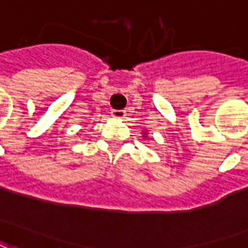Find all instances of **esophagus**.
<instances>
[{"label": "esophagus", "instance_id": "obj_1", "mask_svg": "<svg viewBox=\"0 0 248 248\" xmlns=\"http://www.w3.org/2000/svg\"><path fill=\"white\" fill-rule=\"evenodd\" d=\"M124 115H126V111L124 110H113L111 111V117L117 119H124Z\"/></svg>", "mask_w": 248, "mask_h": 248}]
</instances>
